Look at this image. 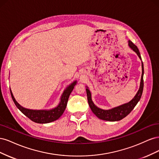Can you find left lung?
Masks as SVG:
<instances>
[{
	"label": "left lung",
	"instance_id": "8db88e82",
	"mask_svg": "<svg viewBox=\"0 0 159 159\" xmlns=\"http://www.w3.org/2000/svg\"><path fill=\"white\" fill-rule=\"evenodd\" d=\"M129 46L134 52L136 53L137 56L139 57V58L142 60L140 52H139L138 48L131 41H129ZM143 74H144V67H143V63L142 62V75H141L140 87H139V89L137 91L135 96H134V97L133 98V99L131 101H130L129 103H125L123 105H120V106L114 107L108 110H104L96 106L92 102L91 92L89 89L87 87V88H86V93H87L88 101L89 107L91 111H92V112L98 118L102 120H105V121H120V120H121L124 117H125L127 115H128L130 113H131V111L134 109V107L136 106V105L137 104L139 101L140 100L141 98L143 91V86H144Z\"/></svg>",
	"mask_w": 159,
	"mask_h": 159
}]
</instances>
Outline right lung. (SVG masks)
Here are the masks:
<instances>
[{
	"mask_svg": "<svg viewBox=\"0 0 159 159\" xmlns=\"http://www.w3.org/2000/svg\"><path fill=\"white\" fill-rule=\"evenodd\" d=\"M76 82V81H74L73 83L70 84L68 87L64 90V93L61 95L60 102L58 104V105H57L56 107L50 110H34L23 107L16 102L15 98H14L11 89L10 91L11 97L14 104L16 105L17 108L20 110L24 115H25L27 117H28L31 120V121L35 123H48L54 121L58 119L61 116V115L64 113L66 107L67 103H68L70 95L71 93L72 90L74 89Z\"/></svg>",
	"mask_w": 159,
	"mask_h": 159,
	"instance_id": "obj_1",
	"label": "right lung"
}]
</instances>
